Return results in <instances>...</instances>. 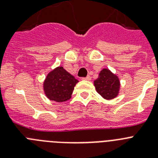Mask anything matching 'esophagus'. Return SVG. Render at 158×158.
Wrapping results in <instances>:
<instances>
[{"instance_id":"34e87169","label":"esophagus","mask_w":158,"mask_h":158,"mask_svg":"<svg viewBox=\"0 0 158 158\" xmlns=\"http://www.w3.org/2000/svg\"><path fill=\"white\" fill-rule=\"evenodd\" d=\"M82 80L90 81V80H91V77H90V76H87V77H82Z\"/></svg>"}]
</instances>
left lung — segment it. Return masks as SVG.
I'll return each instance as SVG.
<instances>
[{
	"instance_id": "left-lung-1",
	"label": "left lung",
	"mask_w": 158,
	"mask_h": 158,
	"mask_svg": "<svg viewBox=\"0 0 158 158\" xmlns=\"http://www.w3.org/2000/svg\"><path fill=\"white\" fill-rule=\"evenodd\" d=\"M96 92L106 100H112L118 95L120 82L115 74L108 69H103L94 81Z\"/></svg>"
}]
</instances>
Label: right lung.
<instances>
[{"instance_id":"1","label":"right lung","mask_w":158,"mask_h":158,"mask_svg":"<svg viewBox=\"0 0 158 158\" xmlns=\"http://www.w3.org/2000/svg\"><path fill=\"white\" fill-rule=\"evenodd\" d=\"M78 81L62 66L49 73L43 83V90L51 100L63 102L69 100Z\"/></svg>"}]
</instances>
